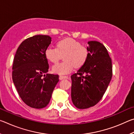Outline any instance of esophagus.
<instances>
[{
  "instance_id": "34e87169",
  "label": "esophagus",
  "mask_w": 134,
  "mask_h": 134,
  "mask_svg": "<svg viewBox=\"0 0 134 134\" xmlns=\"http://www.w3.org/2000/svg\"><path fill=\"white\" fill-rule=\"evenodd\" d=\"M69 77L67 76H63V75H60V77H59V79H60V80H63V79H69Z\"/></svg>"
}]
</instances>
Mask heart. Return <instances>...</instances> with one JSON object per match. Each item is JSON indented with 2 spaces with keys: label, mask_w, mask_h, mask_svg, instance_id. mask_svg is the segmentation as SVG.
I'll return each instance as SVG.
<instances>
[{
  "label": "heart",
  "mask_w": 134,
  "mask_h": 134,
  "mask_svg": "<svg viewBox=\"0 0 134 134\" xmlns=\"http://www.w3.org/2000/svg\"><path fill=\"white\" fill-rule=\"evenodd\" d=\"M89 54L87 47L72 38L59 41L57 43V48L49 47L45 51V58L53 64L57 63L62 55H64V62L53 67V71L60 74H68L76 67H82L87 62Z\"/></svg>",
  "instance_id": "obj_1"
}]
</instances>
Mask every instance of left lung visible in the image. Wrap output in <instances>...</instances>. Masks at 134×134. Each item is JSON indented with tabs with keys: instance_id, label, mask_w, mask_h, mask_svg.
I'll return each mask as SVG.
<instances>
[{
	"instance_id": "1",
	"label": "left lung",
	"mask_w": 134,
	"mask_h": 134,
	"mask_svg": "<svg viewBox=\"0 0 134 134\" xmlns=\"http://www.w3.org/2000/svg\"><path fill=\"white\" fill-rule=\"evenodd\" d=\"M87 62L71 78V99L74 106L84 109L100 100L112 77V60L103 44L88 42Z\"/></svg>"
}]
</instances>
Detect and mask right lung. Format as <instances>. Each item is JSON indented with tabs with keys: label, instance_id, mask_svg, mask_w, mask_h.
I'll use <instances>...</instances> for the list:
<instances>
[{
	"label": "right lung",
	"instance_id": "add662e5",
	"mask_svg": "<svg viewBox=\"0 0 134 134\" xmlns=\"http://www.w3.org/2000/svg\"><path fill=\"white\" fill-rule=\"evenodd\" d=\"M51 38L38 35L26 38L16 52L12 66V80L24 102L35 109L45 108L59 81L58 74H46L49 65L45 51Z\"/></svg>",
	"mask_w": 134,
	"mask_h": 134
}]
</instances>
